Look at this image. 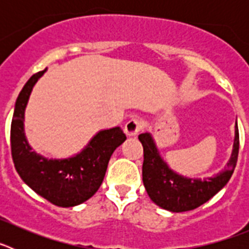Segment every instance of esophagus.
<instances>
[{"label":"esophagus","mask_w":249,"mask_h":249,"mask_svg":"<svg viewBox=\"0 0 249 249\" xmlns=\"http://www.w3.org/2000/svg\"><path fill=\"white\" fill-rule=\"evenodd\" d=\"M141 129H142V121L138 120V118H131L124 126V132L129 137H133V136L137 135Z\"/></svg>","instance_id":"34e87169"}]
</instances>
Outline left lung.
<instances>
[{"label":"left lung","instance_id":"obj_1","mask_svg":"<svg viewBox=\"0 0 249 249\" xmlns=\"http://www.w3.org/2000/svg\"><path fill=\"white\" fill-rule=\"evenodd\" d=\"M138 140L143 146L142 179L149 198L157 206L171 212L192 211L210 201L223 188L236 168L239 151V133L236 121L234 143L227 167L207 179H193L173 172L160 156L155 141L149 133H142Z\"/></svg>","mask_w":249,"mask_h":249}]
</instances>
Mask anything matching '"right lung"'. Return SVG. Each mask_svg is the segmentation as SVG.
<instances>
[{
    "label": "right lung",
    "mask_w": 249,
    "mask_h": 249,
    "mask_svg": "<svg viewBox=\"0 0 249 249\" xmlns=\"http://www.w3.org/2000/svg\"><path fill=\"white\" fill-rule=\"evenodd\" d=\"M46 72L31 77L17 97L11 123V153L17 173L30 188L54 206L73 207L89 199L102 184L114 149L126 141L120 127L103 129L82 152L65 160L37 155L23 131L25 109L35 83Z\"/></svg>",
    "instance_id": "right-lung-1"
}]
</instances>
